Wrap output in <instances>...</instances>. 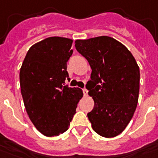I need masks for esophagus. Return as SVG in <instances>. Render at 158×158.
<instances>
[{
    "label": "esophagus",
    "instance_id": "obj_1",
    "mask_svg": "<svg viewBox=\"0 0 158 158\" xmlns=\"http://www.w3.org/2000/svg\"><path fill=\"white\" fill-rule=\"evenodd\" d=\"M83 93H84V96H87L88 95V90L86 89H83Z\"/></svg>",
    "mask_w": 158,
    "mask_h": 158
}]
</instances>
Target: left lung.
Returning <instances> with one entry per match:
<instances>
[{
  "instance_id": "obj_1",
  "label": "left lung",
  "mask_w": 158,
  "mask_h": 158,
  "mask_svg": "<svg viewBox=\"0 0 158 158\" xmlns=\"http://www.w3.org/2000/svg\"><path fill=\"white\" fill-rule=\"evenodd\" d=\"M75 48L92 69L86 88L94 101L88 114L93 129L104 138L116 137L129 123L138 105L140 71L135 58L109 36L77 40Z\"/></svg>"
}]
</instances>
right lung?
I'll use <instances>...</instances> for the list:
<instances>
[{
    "mask_svg": "<svg viewBox=\"0 0 158 158\" xmlns=\"http://www.w3.org/2000/svg\"><path fill=\"white\" fill-rule=\"evenodd\" d=\"M73 40L53 36L30 48L20 71L21 95L31 121L47 137L69 129L83 97L79 88L64 86Z\"/></svg>",
    "mask_w": 158,
    "mask_h": 158,
    "instance_id": "right-lung-1",
    "label": "right lung"
}]
</instances>
